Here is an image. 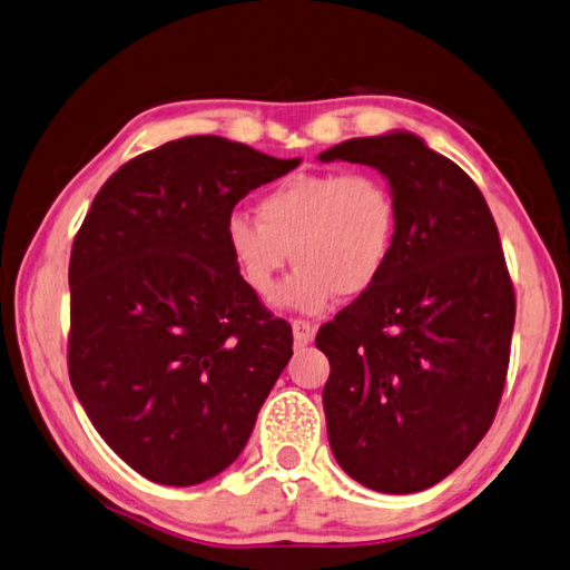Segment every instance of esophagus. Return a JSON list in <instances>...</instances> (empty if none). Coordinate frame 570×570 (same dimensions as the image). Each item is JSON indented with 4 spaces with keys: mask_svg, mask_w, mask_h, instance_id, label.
<instances>
[{
    "mask_svg": "<svg viewBox=\"0 0 570 570\" xmlns=\"http://www.w3.org/2000/svg\"><path fill=\"white\" fill-rule=\"evenodd\" d=\"M315 325L307 320H293V337L297 345H309L315 340Z\"/></svg>",
    "mask_w": 570,
    "mask_h": 570,
    "instance_id": "1",
    "label": "esophagus"
}]
</instances>
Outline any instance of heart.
<instances>
[{
	"mask_svg": "<svg viewBox=\"0 0 570 570\" xmlns=\"http://www.w3.org/2000/svg\"><path fill=\"white\" fill-rule=\"evenodd\" d=\"M257 220L233 213L225 245L240 281L273 297L287 261L297 265L283 303L315 315L337 295L354 299L377 285L392 261L400 206L374 174H297L263 193Z\"/></svg>",
	"mask_w": 570,
	"mask_h": 570,
	"instance_id": "1",
	"label": "heart"
}]
</instances>
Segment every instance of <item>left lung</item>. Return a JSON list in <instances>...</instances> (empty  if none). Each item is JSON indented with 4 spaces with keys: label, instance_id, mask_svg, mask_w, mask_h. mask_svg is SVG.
<instances>
[{
    "label": "left lung",
    "instance_id": "8db88e82",
    "mask_svg": "<svg viewBox=\"0 0 570 570\" xmlns=\"http://www.w3.org/2000/svg\"><path fill=\"white\" fill-rule=\"evenodd\" d=\"M377 168L400 206L392 261L317 332L332 454L362 487H434L484 439L507 382L517 297L484 196L410 131L317 156Z\"/></svg>",
    "mask_w": 570,
    "mask_h": 570
}]
</instances>
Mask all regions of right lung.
<instances>
[{"label":"right lung","mask_w":570,"mask_h":570,"mask_svg":"<svg viewBox=\"0 0 570 570\" xmlns=\"http://www.w3.org/2000/svg\"><path fill=\"white\" fill-rule=\"evenodd\" d=\"M299 166L220 136L128 160L96 193L69 263V377L138 474L193 487L228 469L293 357V330L240 281L225 220Z\"/></svg>","instance_id":"add662e5"}]
</instances>
